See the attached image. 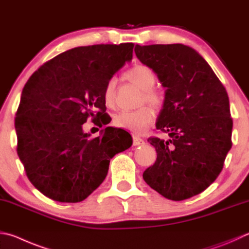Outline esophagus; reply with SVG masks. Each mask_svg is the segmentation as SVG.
Wrapping results in <instances>:
<instances>
[{
  "mask_svg": "<svg viewBox=\"0 0 249 249\" xmlns=\"http://www.w3.org/2000/svg\"><path fill=\"white\" fill-rule=\"evenodd\" d=\"M144 143V140L142 138H140L137 135H134L133 136V144L135 147H138V146H142Z\"/></svg>",
  "mask_w": 249,
  "mask_h": 249,
  "instance_id": "esophagus-1",
  "label": "esophagus"
}]
</instances>
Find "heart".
Listing matches in <instances>:
<instances>
[{"label":"heart","mask_w":249,"mask_h":249,"mask_svg":"<svg viewBox=\"0 0 249 249\" xmlns=\"http://www.w3.org/2000/svg\"><path fill=\"white\" fill-rule=\"evenodd\" d=\"M126 78L130 83L136 85L142 91V102L144 101L153 107H160L162 106L163 97L161 96L160 92L153 89L157 81V76L150 67L146 65L134 66L126 73ZM115 87L116 79L112 77L107 81L105 89H103V101L109 107H114ZM153 117H155V114L150 107H142L136 111H123L117 113L113 122L117 127L139 134L152 123Z\"/></svg>","instance_id":"1"}]
</instances>
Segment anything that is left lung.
Masks as SVG:
<instances>
[{
    "label": "left lung",
    "mask_w": 249,
    "mask_h": 249,
    "mask_svg": "<svg viewBox=\"0 0 249 249\" xmlns=\"http://www.w3.org/2000/svg\"><path fill=\"white\" fill-rule=\"evenodd\" d=\"M135 53L166 88L156 126L169 139H148L156 148L157 160L142 178L168 199H188L214 182L232 147L233 121L227 90L191 47L137 44Z\"/></svg>",
    "instance_id": "obj_1"
}]
</instances>
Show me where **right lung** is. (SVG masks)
Listing matches in <instances>:
<instances>
[{
  "mask_svg": "<svg viewBox=\"0 0 249 249\" xmlns=\"http://www.w3.org/2000/svg\"><path fill=\"white\" fill-rule=\"evenodd\" d=\"M133 48L71 49L44 63L26 83L15 117L17 155L31 184L50 199L83 201L105 180L112 158L132 146L123 130L107 127L91 138L83 124L91 117L102 127L103 89L132 60Z\"/></svg>",
  "mask_w": 249,
  "mask_h": 249,
  "instance_id": "obj_1",
  "label": "right lung"
}]
</instances>
